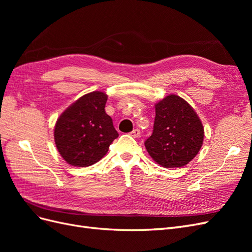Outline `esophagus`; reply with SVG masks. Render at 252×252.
<instances>
[{"label": "esophagus", "instance_id": "esophagus-1", "mask_svg": "<svg viewBox=\"0 0 252 252\" xmlns=\"http://www.w3.org/2000/svg\"><path fill=\"white\" fill-rule=\"evenodd\" d=\"M141 134V131L139 130V129H133V130L130 132V135L132 136V138H139Z\"/></svg>", "mask_w": 252, "mask_h": 252}]
</instances>
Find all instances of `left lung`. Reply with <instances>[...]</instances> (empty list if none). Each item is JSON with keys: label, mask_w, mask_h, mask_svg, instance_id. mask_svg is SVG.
Listing matches in <instances>:
<instances>
[{"label": "left lung", "mask_w": 252, "mask_h": 252, "mask_svg": "<svg viewBox=\"0 0 252 252\" xmlns=\"http://www.w3.org/2000/svg\"><path fill=\"white\" fill-rule=\"evenodd\" d=\"M203 140L202 122L185 100L169 94L156 104L154 130L145 147L158 164L165 168L185 166L199 154Z\"/></svg>", "instance_id": "left-lung-1"}]
</instances>
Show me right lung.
Returning a JSON list of instances; mask_svg holds the SVG:
<instances>
[{
	"label": "right lung",
	"mask_w": 252,
	"mask_h": 252,
	"mask_svg": "<svg viewBox=\"0 0 252 252\" xmlns=\"http://www.w3.org/2000/svg\"><path fill=\"white\" fill-rule=\"evenodd\" d=\"M106 102L107 94L94 91L81 96L58 119L56 146L68 164L87 167L98 162L119 136L105 112Z\"/></svg>",
	"instance_id": "obj_1"
}]
</instances>
